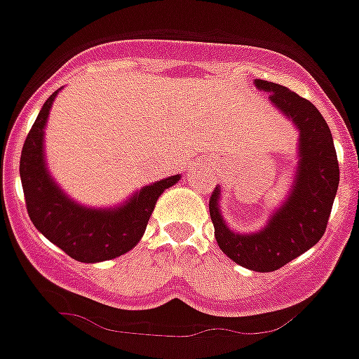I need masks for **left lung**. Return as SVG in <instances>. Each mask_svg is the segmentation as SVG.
Wrapping results in <instances>:
<instances>
[{"mask_svg":"<svg viewBox=\"0 0 359 359\" xmlns=\"http://www.w3.org/2000/svg\"><path fill=\"white\" fill-rule=\"evenodd\" d=\"M255 86L268 91L269 100L300 129V163L293 192L268 226L252 236L228 230L217 208L219 189L212 192L208 208L219 248L237 264L268 273L322 239L340 183V167L331 129L307 98L277 82L255 81Z\"/></svg>","mask_w":359,"mask_h":359,"instance_id":"left-lung-1","label":"left lung"}]
</instances>
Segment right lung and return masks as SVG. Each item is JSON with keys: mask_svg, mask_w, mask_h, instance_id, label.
I'll return each instance as SVG.
<instances>
[{"mask_svg": "<svg viewBox=\"0 0 359 359\" xmlns=\"http://www.w3.org/2000/svg\"><path fill=\"white\" fill-rule=\"evenodd\" d=\"M55 95L57 91L41 107L21 151L19 174L27 212L34 226L75 261H109L136 246L144 236L158 198L180 176L145 187L116 210H93L73 203L57 189L43 160V129Z\"/></svg>", "mask_w": 359, "mask_h": 359, "instance_id": "right-lung-1", "label": "right lung"}]
</instances>
